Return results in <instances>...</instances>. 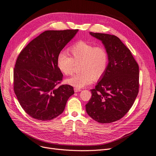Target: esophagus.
I'll return each instance as SVG.
<instances>
[{
  "label": "esophagus",
  "mask_w": 156,
  "mask_h": 156,
  "mask_svg": "<svg viewBox=\"0 0 156 156\" xmlns=\"http://www.w3.org/2000/svg\"><path fill=\"white\" fill-rule=\"evenodd\" d=\"M74 92H75V93L80 92V91H82V89H78V88H74Z\"/></svg>",
  "instance_id": "esophagus-1"
}]
</instances>
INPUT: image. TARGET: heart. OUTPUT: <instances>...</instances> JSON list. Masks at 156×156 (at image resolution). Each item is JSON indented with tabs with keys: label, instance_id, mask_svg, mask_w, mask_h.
<instances>
[{
	"label": "heart",
	"instance_id": "1",
	"mask_svg": "<svg viewBox=\"0 0 156 156\" xmlns=\"http://www.w3.org/2000/svg\"><path fill=\"white\" fill-rule=\"evenodd\" d=\"M69 52H61L57 56L58 67L65 75L73 73L74 63H80V73L73 74L66 82L76 88H82L91 83L93 80L102 78L108 69L109 56L103 47L79 41L70 47Z\"/></svg>",
	"mask_w": 156,
	"mask_h": 156
}]
</instances>
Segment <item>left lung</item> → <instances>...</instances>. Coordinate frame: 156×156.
<instances>
[{
  "instance_id": "obj_1",
  "label": "left lung",
  "mask_w": 156,
  "mask_h": 156,
  "mask_svg": "<svg viewBox=\"0 0 156 156\" xmlns=\"http://www.w3.org/2000/svg\"><path fill=\"white\" fill-rule=\"evenodd\" d=\"M101 41L108 51L109 63L104 76L85 105L87 113L100 123H111L123 117L139 93V65L129 50L113 35L90 32Z\"/></svg>"
}]
</instances>
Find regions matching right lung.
Wrapping results in <instances>:
<instances>
[{"instance_id": "right-lung-1", "label": "right lung", "mask_w": 156, "mask_h": 156, "mask_svg": "<svg viewBox=\"0 0 156 156\" xmlns=\"http://www.w3.org/2000/svg\"><path fill=\"white\" fill-rule=\"evenodd\" d=\"M78 30H47L19 54L13 71V89L24 112L32 118L50 120L61 115L74 89L58 84L63 74L57 56Z\"/></svg>"}]
</instances>
